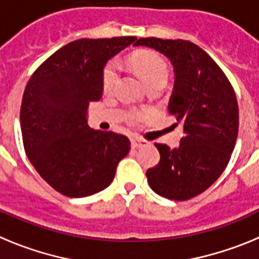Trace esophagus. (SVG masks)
<instances>
[{"mask_svg":"<svg viewBox=\"0 0 259 259\" xmlns=\"http://www.w3.org/2000/svg\"><path fill=\"white\" fill-rule=\"evenodd\" d=\"M148 145L145 140H141V139H132L131 140V146L134 149H137V148H141V146Z\"/></svg>","mask_w":259,"mask_h":259,"instance_id":"esophagus-1","label":"esophagus"}]
</instances>
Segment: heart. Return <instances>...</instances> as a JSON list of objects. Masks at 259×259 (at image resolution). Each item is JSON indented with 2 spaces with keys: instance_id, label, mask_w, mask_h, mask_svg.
Masks as SVG:
<instances>
[{
  "instance_id": "b5f03b06",
  "label": "heart",
  "mask_w": 259,
  "mask_h": 259,
  "mask_svg": "<svg viewBox=\"0 0 259 259\" xmlns=\"http://www.w3.org/2000/svg\"><path fill=\"white\" fill-rule=\"evenodd\" d=\"M128 63L136 71L139 76L145 81L148 85L154 87L166 83L167 77H168V65H167L166 59L158 53L153 50H143V52L134 53L130 58ZM119 72L118 66L115 62H109L102 70V89L104 92H111L116 85L118 81ZM145 115L144 111H131L130 113V119L136 120Z\"/></svg>"
}]
</instances>
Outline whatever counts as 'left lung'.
Here are the masks:
<instances>
[{
  "label": "left lung",
  "mask_w": 259,
  "mask_h": 259,
  "mask_svg": "<svg viewBox=\"0 0 259 259\" xmlns=\"http://www.w3.org/2000/svg\"><path fill=\"white\" fill-rule=\"evenodd\" d=\"M139 45L170 59L175 84L168 113L184 127L175 149L155 144L161 161L146 171L148 183L162 197L189 200L206 191L230 162L239 132L236 95L214 59L191 41L141 37Z\"/></svg>",
  "instance_id": "left-lung-1"
}]
</instances>
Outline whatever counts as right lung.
<instances>
[{"label": "right lung", "instance_id": "obj_1", "mask_svg": "<svg viewBox=\"0 0 259 259\" xmlns=\"http://www.w3.org/2000/svg\"><path fill=\"white\" fill-rule=\"evenodd\" d=\"M135 41L125 36L68 42L27 83L20 106L24 150L41 178L67 197L109 187L131 149L124 135L91 130L87 116L89 102L102 97L105 63Z\"/></svg>", "mask_w": 259, "mask_h": 259}]
</instances>
